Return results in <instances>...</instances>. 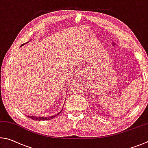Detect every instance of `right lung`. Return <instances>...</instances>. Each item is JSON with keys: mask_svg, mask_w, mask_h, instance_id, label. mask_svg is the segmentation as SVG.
I'll return each mask as SVG.
<instances>
[{"mask_svg": "<svg viewBox=\"0 0 148 148\" xmlns=\"http://www.w3.org/2000/svg\"><path fill=\"white\" fill-rule=\"evenodd\" d=\"M28 42H27V43H23V44H22L21 45V46H23L25 45V44H26V43H27ZM63 110V108H62V110ZM62 110L60 111V112H58V114H55V115H54V116H49V117H45V116H44V117H42V116H28V118H31V119H32V120H36V121H41V120H43V121H44V120H51V119H53V118H55L56 116H58L60 113L61 112H62Z\"/></svg>", "mask_w": 148, "mask_h": 148, "instance_id": "right-lung-1", "label": "right lung"}]
</instances>
